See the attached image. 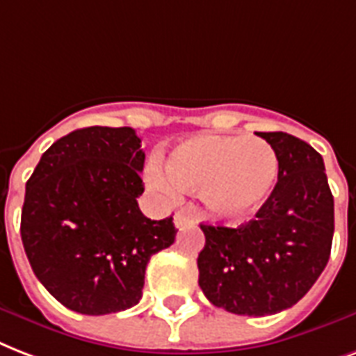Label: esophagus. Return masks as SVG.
Instances as JSON below:
<instances>
[{
    "label": "esophagus",
    "instance_id": "34e87169",
    "mask_svg": "<svg viewBox=\"0 0 356 356\" xmlns=\"http://www.w3.org/2000/svg\"><path fill=\"white\" fill-rule=\"evenodd\" d=\"M191 222H193V217L189 216V213H186V211H176L175 213L176 228H184L187 227V225H191Z\"/></svg>",
    "mask_w": 356,
    "mask_h": 356
}]
</instances>
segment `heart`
Masks as SVG:
<instances>
[{"label": "heart", "instance_id": "heart-1", "mask_svg": "<svg viewBox=\"0 0 356 356\" xmlns=\"http://www.w3.org/2000/svg\"><path fill=\"white\" fill-rule=\"evenodd\" d=\"M275 148L258 137L195 135L170 150L167 169L152 161L147 181L165 195L200 189L204 206L217 217L239 221L267 202L278 180Z\"/></svg>", "mask_w": 356, "mask_h": 356}]
</instances>
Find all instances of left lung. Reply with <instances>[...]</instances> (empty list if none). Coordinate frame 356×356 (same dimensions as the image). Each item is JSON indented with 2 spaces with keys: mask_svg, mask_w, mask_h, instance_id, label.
<instances>
[{
  "mask_svg": "<svg viewBox=\"0 0 356 356\" xmlns=\"http://www.w3.org/2000/svg\"><path fill=\"white\" fill-rule=\"evenodd\" d=\"M278 156V181L256 219L238 228L200 225L198 286L238 316L293 307L323 273L334 234V198L323 158L284 131H258Z\"/></svg>",
  "mask_w": 356,
  "mask_h": 356,
  "instance_id": "left-lung-1",
  "label": "left lung"
}]
</instances>
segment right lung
I'll return each instance as SVG.
<instances>
[{
  "instance_id": "right-lung-1",
  "label": "right lung",
  "mask_w": 356,
  "mask_h": 356,
  "mask_svg": "<svg viewBox=\"0 0 356 356\" xmlns=\"http://www.w3.org/2000/svg\"><path fill=\"white\" fill-rule=\"evenodd\" d=\"M143 165L135 129L90 126L55 140L27 180V260L74 312L104 316L137 305L150 256L175 243L172 217L152 221L139 209Z\"/></svg>"
}]
</instances>
